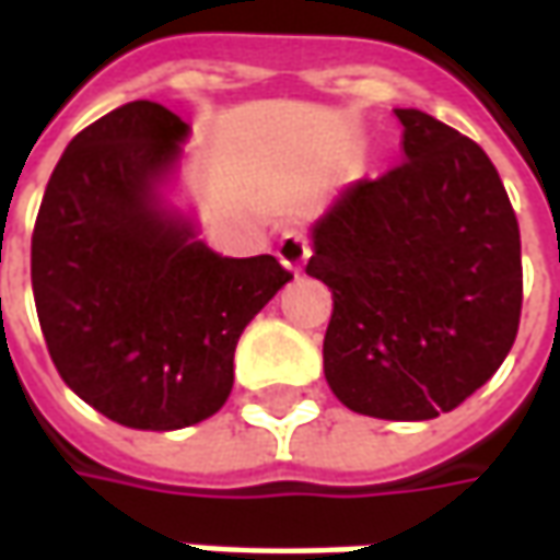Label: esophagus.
Masks as SVG:
<instances>
[{"label":"esophagus","instance_id":"esophagus-1","mask_svg":"<svg viewBox=\"0 0 560 560\" xmlns=\"http://www.w3.org/2000/svg\"><path fill=\"white\" fill-rule=\"evenodd\" d=\"M276 254H279V260L288 269H294V272H300L303 266H306V260H310L312 254V242L306 232L300 230V226H291V230H284L279 235V245H276Z\"/></svg>","mask_w":560,"mask_h":560}]
</instances>
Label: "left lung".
<instances>
[{"label":"left lung","instance_id":"left-lung-1","mask_svg":"<svg viewBox=\"0 0 560 560\" xmlns=\"http://www.w3.org/2000/svg\"><path fill=\"white\" fill-rule=\"evenodd\" d=\"M405 162L359 180L315 223L306 276L334 296L325 376L346 408L432 420L503 364L521 322V232L475 140L395 109Z\"/></svg>","mask_w":560,"mask_h":560}]
</instances>
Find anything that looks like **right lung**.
<instances>
[{"label": "right lung", "mask_w": 560, "mask_h": 560, "mask_svg": "<svg viewBox=\"0 0 560 560\" xmlns=\"http://www.w3.org/2000/svg\"><path fill=\"white\" fill-rule=\"evenodd\" d=\"M186 131L152 101L79 131L45 186L30 250L57 374L104 417L152 432L226 405L242 330L294 279L272 254L220 257L159 208L155 186Z\"/></svg>", "instance_id": "1"}]
</instances>
